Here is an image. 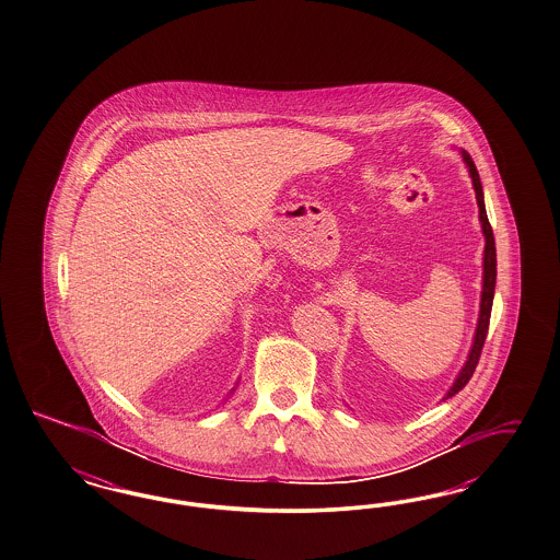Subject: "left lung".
Here are the masks:
<instances>
[{
    "label": "left lung",
    "mask_w": 560,
    "mask_h": 560,
    "mask_svg": "<svg viewBox=\"0 0 560 560\" xmlns=\"http://www.w3.org/2000/svg\"><path fill=\"white\" fill-rule=\"evenodd\" d=\"M464 155V162L470 170V176H472V185L476 190V203H478V213H480V223H482V234H485V275H482V298H480V318H478V326H476L475 342H472V349H470V355L466 365L462 368L458 380L454 382V386L450 388V392L445 394V398H452L454 394H458L472 377L476 365H478V359L482 353V347H485V340L489 335V323H491V310H492V298H494V281H497V250H494V236H492L491 223L487 218V209H485V195H482V185H480V176H478V170L475 166V160L470 158V153L462 152Z\"/></svg>",
    "instance_id": "left-lung-1"
}]
</instances>
